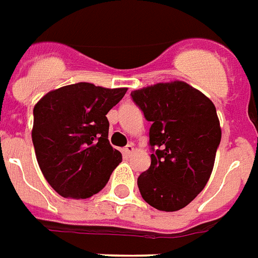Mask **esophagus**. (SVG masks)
Returning <instances> with one entry per match:
<instances>
[{
  "mask_svg": "<svg viewBox=\"0 0 258 258\" xmlns=\"http://www.w3.org/2000/svg\"><path fill=\"white\" fill-rule=\"evenodd\" d=\"M122 151H124L125 155H131V154L134 151V146L132 144L126 145V146H125L124 149H122Z\"/></svg>",
  "mask_w": 258,
  "mask_h": 258,
  "instance_id": "esophagus-1",
  "label": "esophagus"
}]
</instances>
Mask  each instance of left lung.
Wrapping results in <instances>:
<instances>
[{
  "label": "left lung",
  "mask_w": 258,
  "mask_h": 258,
  "mask_svg": "<svg viewBox=\"0 0 258 258\" xmlns=\"http://www.w3.org/2000/svg\"><path fill=\"white\" fill-rule=\"evenodd\" d=\"M151 121V164L138 176L142 198L162 211L185 208L205 188L214 167L222 132L208 96L188 83H156L132 91Z\"/></svg>",
  "instance_id": "8db88e82"
}]
</instances>
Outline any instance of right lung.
Segmentation results:
<instances>
[{
    "label": "right lung",
    "instance_id": "add662e5",
    "mask_svg": "<svg viewBox=\"0 0 258 258\" xmlns=\"http://www.w3.org/2000/svg\"><path fill=\"white\" fill-rule=\"evenodd\" d=\"M126 90L79 82L48 92L35 105L36 159L45 180L60 196L96 195L122 160L108 141L107 113Z\"/></svg>",
    "mask_w": 258,
    "mask_h": 258
}]
</instances>
